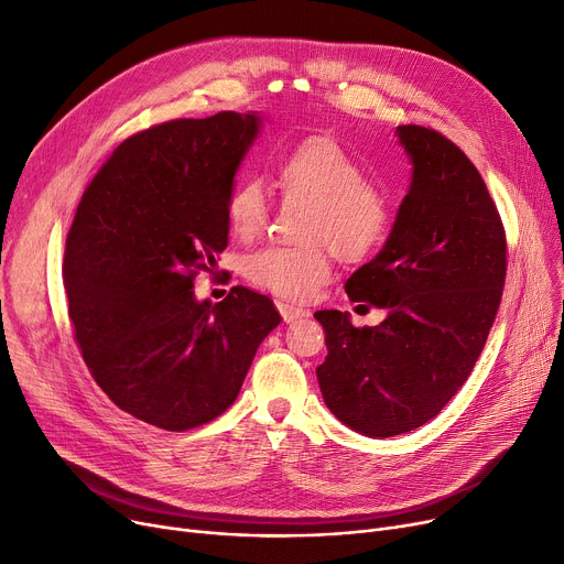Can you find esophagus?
I'll return each mask as SVG.
<instances>
[{
  "mask_svg": "<svg viewBox=\"0 0 564 564\" xmlns=\"http://www.w3.org/2000/svg\"><path fill=\"white\" fill-rule=\"evenodd\" d=\"M276 308H279L283 322H294V319H300V317H308L306 308H300V306L288 304V302H276Z\"/></svg>",
  "mask_w": 564,
  "mask_h": 564,
  "instance_id": "esophagus-1",
  "label": "esophagus"
}]
</instances>
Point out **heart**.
Masks as SVG:
<instances>
[{
    "instance_id": "1",
    "label": "heart",
    "mask_w": 564,
    "mask_h": 564,
    "mask_svg": "<svg viewBox=\"0 0 564 564\" xmlns=\"http://www.w3.org/2000/svg\"><path fill=\"white\" fill-rule=\"evenodd\" d=\"M276 181L288 203L306 205L302 247H267L247 258L249 281L281 297H306L329 276V251L343 262L372 256L391 226L389 200L366 171L329 137H308L279 160ZM226 219L237 237H253L267 221L260 177L242 175L226 198Z\"/></svg>"
}]
</instances>
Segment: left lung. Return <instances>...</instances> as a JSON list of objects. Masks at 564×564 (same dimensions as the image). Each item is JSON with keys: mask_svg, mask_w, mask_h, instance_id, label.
<instances>
[{"mask_svg": "<svg viewBox=\"0 0 564 564\" xmlns=\"http://www.w3.org/2000/svg\"><path fill=\"white\" fill-rule=\"evenodd\" d=\"M409 192L381 251L345 292L387 311L357 329L349 313L317 311L327 359L319 391L349 430L389 438L425 425L462 389L506 285V230L478 169L443 134L398 126Z\"/></svg>", "mask_w": 564, "mask_h": 564, "instance_id": "1", "label": "left lung"}]
</instances>
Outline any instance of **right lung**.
Instances as JSON below:
<instances>
[{
    "mask_svg": "<svg viewBox=\"0 0 564 564\" xmlns=\"http://www.w3.org/2000/svg\"><path fill=\"white\" fill-rule=\"evenodd\" d=\"M258 111L143 130L86 187L68 230L64 285L82 357L109 400L169 432L235 402L274 302L235 285L196 300L194 276L228 245L226 198L258 139Z\"/></svg>",
    "mask_w": 564,
    "mask_h": 564,
    "instance_id": "1",
    "label": "right lung"
}]
</instances>
